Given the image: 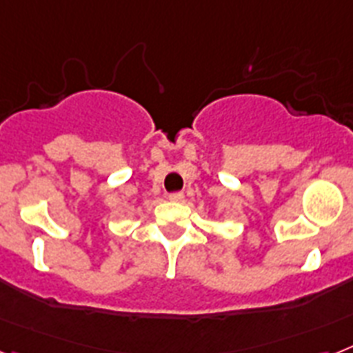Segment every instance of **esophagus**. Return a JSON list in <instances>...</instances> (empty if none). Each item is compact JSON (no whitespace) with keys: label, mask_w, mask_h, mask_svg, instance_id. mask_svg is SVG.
<instances>
[{"label":"esophagus","mask_w":353,"mask_h":353,"mask_svg":"<svg viewBox=\"0 0 353 353\" xmlns=\"http://www.w3.org/2000/svg\"><path fill=\"white\" fill-rule=\"evenodd\" d=\"M168 199H170L172 203H183V201H185V194H183V192H174V194L168 195Z\"/></svg>","instance_id":"esophagus-1"}]
</instances>
